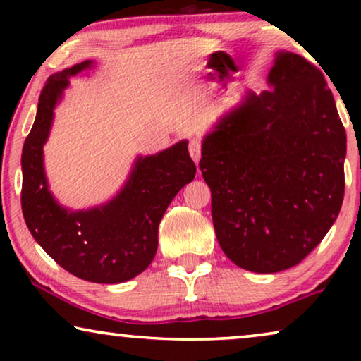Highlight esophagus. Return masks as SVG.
Segmentation results:
<instances>
[{
    "instance_id": "obj_1",
    "label": "esophagus",
    "mask_w": 361,
    "mask_h": 361,
    "mask_svg": "<svg viewBox=\"0 0 361 361\" xmlns=\"http://www.w3.org/2000/svg\"><path fill=\"white\" fill-rule=\"evenodd\" d=\"M189 152L192 156V159L195 162L200 161V154H202V142L200 140H197V137H192L189 141Z\"/></svg>"
}]
</instances>
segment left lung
Listing matches in <instances>:
<instances>
[{
  "label": "left lung",
  "instance_id": "left-lung-1",
  "mask_svg": "<svg viewBox=\"0 0 361 361\" xmlns=\"http://www.w3.org/2000/svg\"><path fill=\"white\" fill-rule=\"evenodd\" d=\"M273 90L246 93L205 136L199 167L224 253L253 273L299 264L327 235L345 192L347 135L314 63L279 52Z\"/></svg>",
  "mask_w": 361,
  "mask_h": 361
}]
</instances>
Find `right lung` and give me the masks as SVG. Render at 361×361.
Segmentation results:
<instances>
[{
	"mask_svg": "<svg viewBox=\"0 0 361 361\" xmlns=\"http://www.w3.org/2000/svg\"><path fill=\"white\" fill-rule=\"evenodd\" d=\"M90 63L85 61L54 73L42 88L36 120L23 147L21 207L34 240L57 264L90 283L116 284L151 264L162 215L177 192L194 180L197 169L187 141H180L159 154L140 157L130 180L106 205L85 212H67L57 205L47 189L42 147L68 77Z\"/></svg>",
	"mask_w": 361,
	"mask_h": 361,
	"instance_id": "obj_1",
	"label": "right lung"
}]
</instances>
